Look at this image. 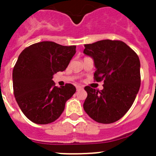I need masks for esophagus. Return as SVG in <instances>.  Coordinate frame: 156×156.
Segmentation results:
<instances>
[{"label":"esophagus","mask_w":156,"mask_h":156,"mask_svg":"<svg viewBox=\"0 0 156 156\" xmlns=\"http://www.w3.org/2000/svg\"><path fill=\"white\" fill-rule=\"evenodd\" d=\"M82 87L81 86H79V85H78V86H76V90H80V89H82Z\"/></svg>","instance_id":"obj_1"}]
</instances>
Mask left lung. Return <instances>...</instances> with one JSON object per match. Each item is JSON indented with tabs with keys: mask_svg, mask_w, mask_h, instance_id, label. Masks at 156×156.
<instances>
[{
	"mask_svg": "<svg viewBox=\"0 0 156 156\" xmlns=\"http://www.w3.org/2000/svg\"><path fill=\"white\" fill-rule=\"evenodd\" d=\"M83 53L93 58L94 80L104 81L103 90L84 87L87 97L83 108L100 123L121 119L133 105L140 86V60L136 52L121 41L103 40L85 44Z\"/></svg>",
	"mask_w": 156,
	"mask_h": 156,
	"instance_id": "8db88e82",
	"label": "left lung"
}]
</instances>
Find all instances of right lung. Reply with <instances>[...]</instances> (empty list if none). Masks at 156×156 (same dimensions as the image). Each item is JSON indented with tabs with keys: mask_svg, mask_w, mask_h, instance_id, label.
Instances as JSON below:
<instances>
[{
	"mask_svg": "<svg viewBox=\"0 0 156 156\" xmlns=\"http://www.w3.org/2000/svg\"><path fill=\"white\" fill-rule=\"evenodd\" d=\"M76 48L43 41L27 47L19 55L12 73L14 95L30 121L48 124L62 115L76 87L71 83L58 87L52 78L67 68Z\"/></svg>",
	"mask_w": 156,
	"mask_h": 156,
	"instance_id": "right-lung-1",
	"label": "right lung"
}]
</instances>
